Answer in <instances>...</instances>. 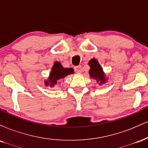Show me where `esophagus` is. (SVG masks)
<instances>
[{"mask_svg":"<svg viewBox=\"0 0 148 148\" xmlns=\"http://www.w3.org/2000/svg\"><path fill=\"white\" fill-rule=\"evenodd\" d=\"M81 68H82V67H81V65L76 66V67H74V71H75L77 74H80V73H81V71H82Z\"/></svg>","mask_w":148,"mask_h":148,"instance_id":"34e87169","label":"esophagus"}]
</instances>
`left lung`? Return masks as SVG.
I'll use <instances>...</instances> for the list:
<instances>
[{
  "mask_svg": "<svg viewBox=\"0 0 148 148\" xmlns=\"http://www.w3.org/2000/svg\"><path fill=\"white\" fill-rule=\"evenodd\" d=\"M88 64L90 67V69L89 71L90 77L96 79L97 83H99V84H102L106 82V79L103 74V69L101 68L98 61L96 59L93 58L89 61Z\"/></svg>",
  "mask_w": 148,
  "mask_h": 148,
  "instance_id": "left-lung-1",
  "label": "left lung"
}]
</instances>
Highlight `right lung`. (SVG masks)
Segmentation results:
<instances>
[{"mask_svg":"<svg viewBox=\"0 0 148 148\" xmlns=\"http://www.w3.org/2000/svg\"><path fill=\"white\" fill-rule=\"evenodd\" d=\"M74 69L72 68H64L59 62H54L53 66L51 68V72L49 75V81H45L46 86L50 85L51 87L57 84L58 80L64 79L66 76L73 74Z\"/></svg>","mask_w":148,"mask_h":148,"instance_id":"right-lung-1","label":"right lung"}]
</instances>
